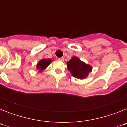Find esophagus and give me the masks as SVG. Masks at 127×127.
<instances>
[{
  "label": "esophagus",
  "mask_w": 127,
  "mask_h": 127,
  "mask_svg": "<svg viewBox=\"0 0 127 127\" xmlns=\"http://www.w3.org/2000/svg\"><path fill=\"white\" fill-rule=\"evenodd\" d=\"M58 59L59 60H60V61H64V57H61V58H58Z\"/></svg>",
  "instance_id": "1"
}]
</instances>
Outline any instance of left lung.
<instances>
[{
	"label": "left lung",
	"instance_id": "left-lung-1",
	"mask_svg": "<svg viewBox=\"0 0 127 127\" xmlns=\"http://www.w3.org/2000/svg\"><path fill=\"white\" fill-rule=\"evenodd\" d=\"M68 70L74 77L78 79H83L92 70V67L81 61L79 58L74 57L67 62Z\"/></svg>",
	"mask_w": 127,
	"mask_h": 127
}]
</instances>
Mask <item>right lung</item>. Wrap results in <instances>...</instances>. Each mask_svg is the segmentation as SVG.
<instances>
[{"instance_id":"add662e5","label":"right lung","mask_w":127,"mask_h":127,"mask_svg":"<svg viewBox=\"0 0 127 127\" xmlns=\"http://www.w3.org/2000/svg\"><path fill=\"white\" fill-rule=\"evenodd\" d=\"M51 62V59H42L39 62L37 65V69L41 72L46 69L48 66Z\"/></svg>"}]
</instances>
